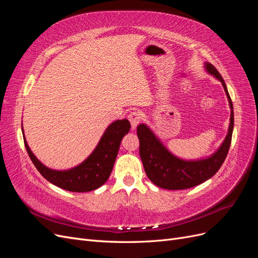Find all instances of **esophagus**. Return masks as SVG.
<instances>
[{"label":"esophagus","instance_id":"obj_1","mask_svg":"<svg viewBox=\"0 0 258 258\" xmlns=\"http://www.w3.org/2000/svg\"><path fill=\"white\" fill-rule=\"evenodd\" d=\"M128 119L131 123V129L135 130L137 128L138 124L140 123V121H141L142 119V115L140 112H131L130 115L128 116Z\"/></svg>","mask_w":258,"mask_h":258}]
</instances>
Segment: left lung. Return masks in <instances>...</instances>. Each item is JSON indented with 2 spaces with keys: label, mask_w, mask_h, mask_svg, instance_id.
I'll return each mask as SVG.
<instances>
[{
  "label": "left lung",
  "mask_w": 258,
  "mask_h": 258,
  "mask_svg": "<svg viewBox=\"0 0 258 258\" xmlns=\"http://www.w3.org/2000/svg\"><path fill=\"white\" fill-rule=\"evenodd\" d=\"M206 72L222 83L230 107V121L228 132L217 150L208 157L199 159H183L171 153L161 142L158 136L145 123L138 126L140 140V157L142 159L146 175L158 187L170 190L187 189L208 181L212 177L228 154L232 130L233 107L227 87L221 74L209 62L204 63Z\"/></svg>",
  "instance_id": "obj_1"
}]
</instances>
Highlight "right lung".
I'll return each instance as SVG.
<instances>
[{
  "label": "right lung",
  "instance_id": "add662e5",
  "mask_svg": "<svg viewBox=\"0 0 258 258\" xmlns=\"http://www.w3.org/2000/svg\"><path fill=\"white\" fill-rule=\"evenodd\" d=\"M130 127L128 119L113 121L104 130L95 150L80 165L67 170H54L46 167L31 151L21 123L25 146L38 172L51 184L74 192L95 190L107 181L118 154L121 140L128 134Z\"/></svg>",
  "mask_w": 258,
  "mask_h": 258
}]
</instances>
